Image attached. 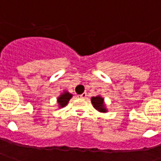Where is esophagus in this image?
<instances>
[{
  "mask_svg": "<svg viewBox=\"0 0 161 161\" xmlns=\"http://www.w3.org/2000/svg\"><path fill=\"white\" fill-rule=\"evenodd\" d=\"M79 97H80L81 98H85V97H87V93H86V92H84V93H83V94H81Z\"/></svg>",
  "mask_w": 161,
  "mask_h": 161,
  "instance_id": "obj_1",
  "label": "esophagus"
}]
</instances>
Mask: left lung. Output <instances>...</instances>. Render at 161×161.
Here are the masks:
<instances>
[{
    "instance_id": "obj_1",
    "label": "left lung",
    "mask_w": 161,
    "mask_h": 161,
    "mask_svg": "<svg viewBox=\"0 0 161 161\" xmlns=\"http://www.w3.org/2000/svg\"><path fill=\"white\" fill-rule=\"evenodd\" d=\"M92 104H93V107L95 108L96 110H97L100 112H107V109L105 107V104H104V98L100 96H96L92 97Z\"/></svg>"
}]
</instances>
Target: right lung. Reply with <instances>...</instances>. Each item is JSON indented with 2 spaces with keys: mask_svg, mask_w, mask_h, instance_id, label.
I'll return each mask as SVG.
<instances>
[{
  "mask_svg": "<svg viewBox=\"0 0 161 161\" xmlns=\"http://www.w3.org/2000/svg\"><path fill=\"white\" fill-rule=\"evenodd\" d=\"M72 97V94H70L69 92H64L62 93L60 96L57 97V103L59 107L63 108L67 105V104L69 103V99Z\"/></svg>",
  "mask_w": 161,
  "mask_h": 161,
  "instance_id": "add662e5",
  "label": "right lung"
}]
</instances>
